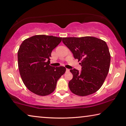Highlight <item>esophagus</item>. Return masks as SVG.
Returning a JSON list of instances; mask_svg holds the SVG:
<instances>
[{"mask_svg": "<svg viewBox=\"0 0 126 126\" xmlns=\"http://www.w3.org/2000/svg\"><path fill=\"white\" fill-rule=\"evenodd\" d=\"M66 72H69V69H68V68H66Z\"/></svg>", "mask_w": 126, "mask_h": 126, "instance_id": "esophagus-1", "label": "esophagus"}]
</instances>
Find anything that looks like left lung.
<instances>
[{
    "instance_id": "8db88e82",
    "label": "left lung",
    "mask_w": 126,
    "mask_h": 126,
    "mask_svg": "<svg viewBox=\"0 0 126 126\" xmlns=\"http://www.w3.org/2000/svg\"><path fill=\"white\" fill-rule=\"evenodd\" d=\"M62 41L81 61L82 71L70 69L73 79L68 86L72 93L81 96L96 92L103 85L109 72L110 54L105 42L92 36L63 37Z\"/></svg>"
}]
</instances>
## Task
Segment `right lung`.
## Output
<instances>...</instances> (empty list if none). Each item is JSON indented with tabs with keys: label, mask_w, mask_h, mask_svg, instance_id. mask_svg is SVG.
<instances>
[{
	"label": "right lung",
	"mask_w": 126,
	"mask_h": 126,
	"mask_svg": "<svg viewBox=\"0 0 126 126\" xmlns=\"http://www.w3.org/2000/svg\"><path fill=\"white\" fill-rule=\"evenodd\" d=\"M62 37L45 35L25 39L18 51V65L26 87L40 96L50 94L55 90L58 79L65 73L64 67L49 65L53 50Z\"/></svg>",
	"instance_id": "1"
}]
</instances>
